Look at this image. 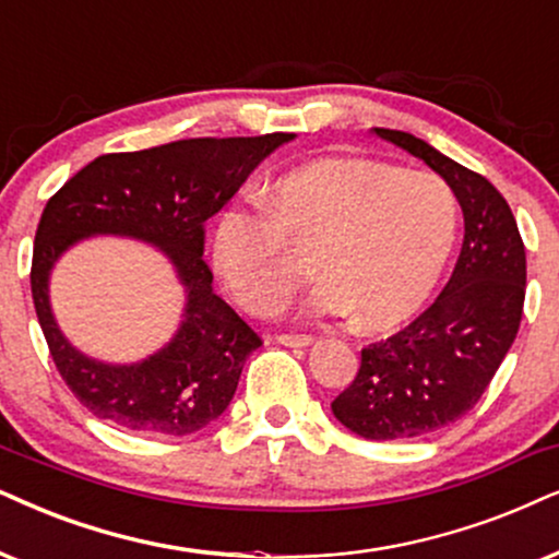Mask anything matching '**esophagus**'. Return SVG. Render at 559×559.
<instances>
[{
	"label": "esophagus",
	"mask_w": 559,
	"mask_h": 559,
	"mask_svg": "<svg viewBox=\"0 0 559 559\" xmlns=\"http://www.w3.org/2000/svg\"><path fill=\"white\" fill-rule=\"evenodd\" d=\"M281 345H288V348H307V345L314 343L312 335H278L275 337Z\"/></svg>",
	"instance_id": "34e87169"
}]
</instances>
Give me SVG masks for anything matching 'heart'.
Here are the masks:
<instances>
[{"label":"heart","mask_w":559,"mask_h":559,"mask_svg":"<svg viewBox=\"0 0 559 559\" xmlns=\"http://www.w3.org/2000/svg\"><path fill=\"white\" fill-rule=\"evenodd\" d=\"M456 201L433 173L377 159H317L275 182L265 211L229 209L214 231V265L237 304L281 309L312 255L317 314L356 312L386 330L423 307L449 263Z\"/></svg>","instance_id":"b5f03b06"}]
</instances>
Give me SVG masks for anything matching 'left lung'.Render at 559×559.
I'll return each instance as SVG.
<instances>
[{"instance_id":"8db88e82","label":"left lung","mask_w":559,"mask_h":559,"mask_svg":"<svg viewBox=\"0 0 559 559\" xmlns=\"http://www.w3.org/2000/svg\"><path fill=\"white\" fill-rule=\"evenodd\" d=\"M426 162L464 214L456 267L438 299L386 341L361 350V369L332 415L369 441L433 433L477 405L515 341L526 296V252L506 198L483 175L413 133L373 129Z\"/></svg>"}]
</instances>
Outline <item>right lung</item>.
<instances>
[{
    "instance_id": "1",
    "label": "right lung",
    "mask_w": 559,
    "mask_h": 559,
    "mask_svg": "<svg viewBox=\"0 0 559 559\" xmlns=\"http://www.w3.org/2000/svg\"><path fill=\"white\" fill-rule=\"evenodd\" d=\"M294 133L182 139L144 152L103 154L46 203L35 231L31 288L48 350L74 397L112 426L190 436L229 407L258 332L214 294L203 224L218 214L267 154ZM131 236L168 255L187 288L179 332L136 365H105L76 352L47 299L52 265L84 236Z\"/></svg>"
}]
</instances>
